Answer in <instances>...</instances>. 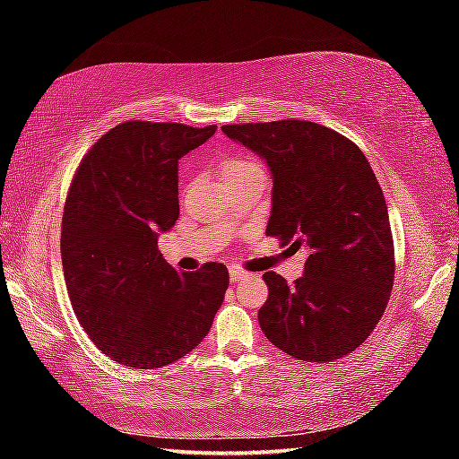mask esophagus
Wrapping results in <instances>:
<instances>
[{"label": "esophagus", "mask_w": 459, "mask_h": 459, "mask_svg": "<svg viewBox=\"0 0 459 459\" xmlns=\"http://www.w3.org/2000/svg\"><path fill=\"white\" fill-rule=\"evenodd\" d=\"M229 275H230V281H232V283H238V281H243V279H247V277H248L247 271L238 269V267H230Z\"/></svg>", "instance_id": "obj_1"}]
</instances>
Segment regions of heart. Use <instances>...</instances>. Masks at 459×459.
I'll return each mask as SVG.
<instances>
[{
	"mask_svg": "<svg viewBox=\"0 0 459 459\" xmlns=\"http://www.w3.org/2000/svg\"><path fill=\"white\" fill-rule=\"evenodd\" d=\"M263 172L257 161L248 158H229L222 161L221 166V180L222 178H237V176H247V174H257Z\"/></svg>",
	"mask_w": 459,
	"mask_h": 459,
	"instance_id": "obj_1",
	"label": "heart"
}]
</instances>
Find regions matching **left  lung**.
I'll return each mask as SVG.
<instances>
[{"mask_svg":"<svg viewBox=\"0 0 459 459\" xmlns=\"http://www.w3.org/2000/svg\"><path fill=\"white\" fill-rule=\"evenodd\" d=\"M271 172L267 235L307 253L304 275L287 285L267 271L259 324L271 344L307 362L356 351L391 298L394 248L386 202L368 160L351 139L312 121L224 126Z\"/></svg>","mask_w":459,"mask_h":459,"instance_id":"left-lung-1","label":"left lung"}]
</instances>
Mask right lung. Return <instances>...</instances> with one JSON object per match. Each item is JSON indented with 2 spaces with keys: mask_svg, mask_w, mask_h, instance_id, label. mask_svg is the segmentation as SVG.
Returning a JSON list of instances; mask_svg holds the SVG:
<instances>
[{
  "mask_svg": "<svg viewBox=\"0 0 459 459\" xmlns=\"http://www.w3.org/2000/svg\"><path fill=\"white\" fill-rule=\"evenodd\" d=\"M216 126L127 121L84 155L62 214V269L74 314L108 359L161 368L211 332L229 287L222 263L178 273L158 251L180 216L178 160Z\"/></svg>",
  "mask_w": 459,
  "mask_h": 459,
  "instance_id": "right-lung-1",
  "label": "right lung"
}]
</instances>
